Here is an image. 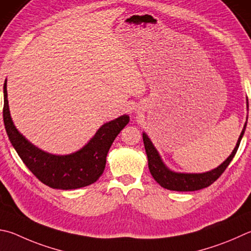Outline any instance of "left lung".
<instances>
[{
    "mask_svg": "<svg viewBox=\"0 0 251 251\" xmlns=\"http://www.w3.org/2000/svg\"><path fill=\"white\" fill-rule=\"evenodd\" d=\"M246 125L244 126V129L237 141L236 147L234 148L233 152L230 156L226 159V160L218 166L215 169L211 171L203 172V173H181V172H175L170 170L165 163H163L160 154L154 148L151 140L148 138L146 133H143V139L144 145L146 149V153H147L148 158V168L149 171L154 180H156L162 188L171 191H180V192H188V191H198L214 183L218 177L222 176V173L225 171V169L233 160L235 154L238 150L240 140L243 138Z\"/></svg>",
    "mask_w": 251,
    "mask_h": 251,
    "instance_id": "left-lung-1",
    "label": "left lung"
}]
</instances>
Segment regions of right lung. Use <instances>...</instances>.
Segmentation results:
<instances>
[{
	"mask_svg": "<svg viewBox=\"0 0 251 251\" xmlns=\"http://www.w3.org/2000/svg\"><path fill=\"white\" fill-rule=\"evenodd\" d=\"M3 92V121L8 139L33 175L52 189L75 190L94 183L105 169L106 156L114 139L129 122L128 115H123L105 123L78 151L57 156L40 150L17 130L8 108L6 80Z\"/></svg>",
	"mask_w": 251,
	"mask_h": 251,
	"instance_id": "obj_1",
	"label": "right lung"
}]
</instances>
